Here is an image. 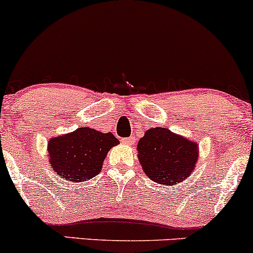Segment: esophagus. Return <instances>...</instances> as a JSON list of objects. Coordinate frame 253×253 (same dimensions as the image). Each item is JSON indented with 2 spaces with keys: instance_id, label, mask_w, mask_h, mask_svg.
<instances>
[{
  "instance_id": "34e87169",
  "label": "esophagus",
  "mask_w": 253,
  "mask_h": 253,
  "mask_svg": "<svg viewBox=\"0 0 253 253\" xmlns=\"http://www.w3.org/2000/svg\"><path fill=\"white\" fill-rule=\"evenodd\" d=\"M134 140H135V139L133 138V136H129V138H124V139H121V141H123V144H125V145H132V144H134Z\"/></svg>"
}]
</instances>
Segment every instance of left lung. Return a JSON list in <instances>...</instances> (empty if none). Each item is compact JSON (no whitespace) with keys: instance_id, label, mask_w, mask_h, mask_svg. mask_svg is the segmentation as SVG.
Segmentation results:
<instances>
[{"instance_id":"8db88e82","label":"left lung","mask_w":253,"mask_h":253,"mask_svg":"<svg viewBox=\"0 0 253 253\" xmlns=\"http://www.w3.org/2000/svg\"><path fill=\"white\" fill-rule=\"evenodd\" d=\"M139 163L149 178L173 185L188 178L199 162V144L165 127L145 132L136 145Z\"/></svg>"}]
</instances>
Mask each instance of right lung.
<instances>
[{
    "label": "right lung",
    "instance_id": "obj_1",
    "mask_svg": "<svg viewBox=\"0 0 253 253\" xmlns=\"http://www.w3.org/2000/svg\"><path fill=\"white\" fill-rule=\"evenodd\" d=\"M119 144L113 133L80 127L51 138L47 143V159L59 177L74 183L84 182L101 172L107 153Z\"/></svg>",
    "mask_w": 253,
    "mask_h": 253
}]
</instances>
